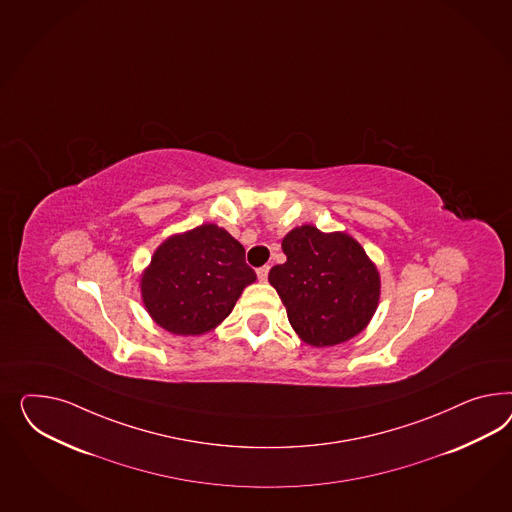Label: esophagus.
Returning <instances> with one entry per match:
<instances>
[{
  "label": "esophagus",
  "instance_id": "esophagus-1",
  "mask_svg": "<svg viewBox=\"0 0 512 512\" xmlns=\"http://www.w3.org/2000/svg\"><path fill=\"white\" fill-rule=\"evenodd\" d=\"M256 275H258V278H260L262 282H265V280H267V275H269V265H263V267H260V269L256 271Z\"/></svg>",
  "mask_w": 512,
  "mask_h": 512
}]
</instances>
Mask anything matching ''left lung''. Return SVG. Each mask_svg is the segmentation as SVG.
I'll return each instance as SVG.
<instances>
[{
	"label": "left lung",
	"mask_w": 512,
	"mask_h": 512,
	"mask_svg": "<svg viewBox=\"0 0 512 512\" xmlns=\"http://www.w3.org/2000/svg\"><path fill=\"white\" fill-rule=\"evenodd\" d=\"M286 262L269 271L295 333L310 346L359 335L380 299V275L350 235L295 228L282 239Z\"/></svg>",
	"instance_id": "obj_1"
}]
</instances>
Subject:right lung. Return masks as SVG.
Segmentation results:
<instances>
[{
  "mask_svg": "<svg viewBox=\"0 0 512 512\" xmlns=\"http://www.w3.org/2000/svg\"><path fill=\"white\" fill-rule=\"evenodd\" d=\"M256 280L245 249L215 224L164 241L142 275L149 316L174 335H204L235 307Z\"/></svg>",
  "mask_w": 512,
  "mask_h": 512,
  "instance_id": "obj_1",
  "label": "right lung"
}]
</instances>
